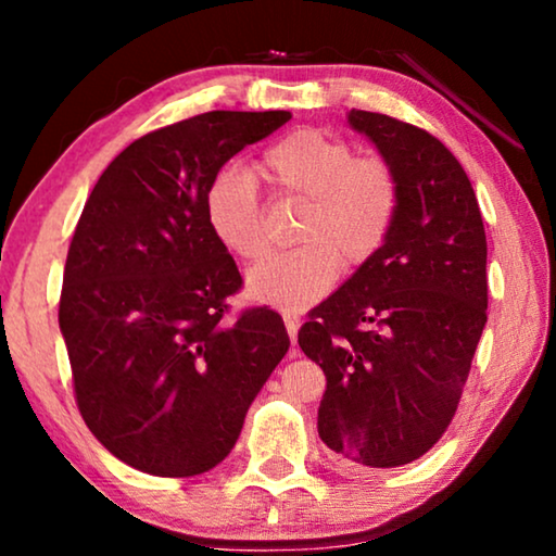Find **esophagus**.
Masks as SVG:
<instances>
[{
	"label": "esophagus",
	"mask_w": 556,
	"mask_h": 556,
	"mask_svg": "<svg viewBox=\"0 0 556 556\" xmlns=\"http://www.w3.org/2000/svg\"><path fill=\"white\" fill-rule=\"evenodd\" d=\"M283 324L288 329V337H291V344L295 346V339H299V329H301V318L299 314H291V311H283Z\"/></svg>",
	"instance_id": "obj_1"
}]
</instances>
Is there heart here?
<instances>
[{"mask_svg":"<svg viewBox=\"0 0 556 556\" xmlns=\"http://www.w3.org/2000/svg\"><path fill=\"white\" fill-rule=\"evenodd\" d=\"M257 169L278 197L306 202L295 227L303 245L265 257L248 273L253 301L306 308L329 293L339 265L362 268L384 248L400 210L397 174L384 159L356 156L352 143L299 128L270 143ZM204 219L230 255H263V207L248 172L223 169L210 181Z\"/></svg>","mask_w":556,"mask_h":556,"instance_id":"heart-1","label":"heart"}]
</instances>
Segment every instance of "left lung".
<instances>
[{"mask_svg": "<svg viewBox=\"0 0 556 556\" xmlns=\"http://www.w3.org/2000/svg\"><path fill=\"white\" fill-rule=\"evenodd\" d=\"M400 181L384 248L308 314L326 375L318 435L352 466L397 468L443 438L485 326V230L468 174L422 128L349 111Z\"/></svg>", "mask_w": 556, "mask_h": 556, "instance_id": "left-lung-1", "label": "left lung"}]
</instances>
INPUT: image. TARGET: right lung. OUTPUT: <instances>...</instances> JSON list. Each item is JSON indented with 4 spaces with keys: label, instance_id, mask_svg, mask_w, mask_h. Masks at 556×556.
<instances>
[{
    "label": "right lung",
    "instance_id": "1",
    "mask_svg": "<svg viewBox=\"0 0 556 556\" xmlns=\"http://www.w3.org/2000/svg\"><path fill=\"white\" fill-rule=\"evenodd\" d=\"M288 118L210 111L151 131L83 207L60 295L75 400L105 451L143 473L187 478L223 463L291 346L276 311L223 318L242 278L204 219L217 172Z\"/></svg>",
    "mask_w": 556,
    "mask_h": 556
}]
</instances>
